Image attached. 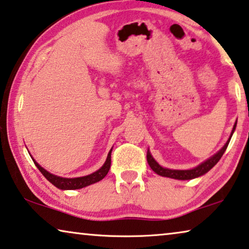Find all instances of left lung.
Returning a JSON list of instances; mask_svg holds the SVG:
<instances>
[{"mask_svg":"<svg viewBox=\"0 0 249 249\" xmlns=\"http://www.w3.org/2000/svg\"><path fill=\"white\" fill-rule=\"evenodd\" d=\"M236 125H237V121L235 122V124H233L231 133H230L227 142L222 146V148L219 151H217L214 155H212L211 157H209L208 160H205L204 161H202V163L197 165V166H196V167H193L191 169H171V168L163 167V166H160V165L158 164L156 160H155V158L153 156H151L149 149L147 150V161H148L150 168L153 169L156 174L164 176V178H174V179H183V181H184V179H193V178H199V176H202L205 174V173H208L209 171H210V169L213 167L214 165L218 163L219 160L222 157L223 153H225L227 147H228V145H229V142H230V139H231L232 133L235 132Z\"/></svg>","mask_w":249,"mask_h":249,"instance_id":"left-lung-1","label":"left lung"}]
</instances>
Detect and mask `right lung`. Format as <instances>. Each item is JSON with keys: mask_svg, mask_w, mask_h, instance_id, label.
<instances>
[{"mask_svg": "<svg viewBox=\"0 0 249 249\" xmlns=\"http://www.w3.org/2000/svg\"><path fill=\"white\" fill-rule=\"evenodd\" d=\"M112 148H111L109 154H107V157L106 161H104V164L101 166V168L98 169V171L92 173V174L81 176V178H62V176L52 174V173H49L47 169L41 167L40 165H39L37 161L35 160V158L32 157L31 155L30 156L32 158V160H34L36 166H37L39 171L41 172V174L44 175L53 185H55L56 187H58V189H60V190H78V189H82V187L94 184V183L99 182L102 178H106V175L107 174V172H109L110 166H111V151H112Z\"/></svg>", "mask_w": 249, "mask_h": 249, "instance_id": "right-lung-1", "label": "right lung"}]
</instances>
